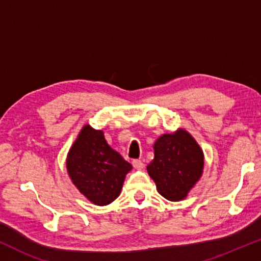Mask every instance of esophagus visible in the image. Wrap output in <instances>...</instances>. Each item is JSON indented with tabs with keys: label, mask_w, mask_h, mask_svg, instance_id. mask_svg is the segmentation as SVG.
<instances>
[{
	"label": "esophagus",
	"mask_w": 261,
	"mask_h": 261,
	"mask_svg": "<svg viewBox=\"0 0 261 261\" xmlns=\"http://www.w3.org/2000/svg\"><path fill=\"white\" fill-rule=\"evenodd\" d=\"M132 166H134L135 169H137V170H141V169L144 168V163L141 160H134L132 161Z\"/></svg>",
	"instance_id": "esophagus-1"
}]
</instances>
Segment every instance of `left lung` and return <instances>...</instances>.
I'll use <instances>...</instances> for the list:
<instances>
[{
    "label": "left lung",
    "mask_w": 261,
    "mask_h": 261,
    "mask_svg": "<svg viewBox=\"0 0 261 261\" xmlns=\"http://www.w3.org/2000/svg\"><path fill=\"white\" fill-rule=\"evenodd\" d=\"M155 157L146 169L157 192L169 201L186 199L203 171V152L188 131L162 135L153 144Z\"/></svg>",
    "instance_id": "1"
}]
</instances>
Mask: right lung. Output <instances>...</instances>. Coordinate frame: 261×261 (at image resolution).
<instances>
[{"instance_id":"right-lung-1","label":"right lung","mask_w":261,"mask_h":261,"mask_svg":"<svg viewBox=\"0 0 261 261\" xmlns=\"http://www.w3.org/2000/svg\"><path fill=\"white\" fill-rule=\"evenodd\" d=\"M66 167L80 193L97 205H106L119 196L132 166L108 144L101 130L85 125L69 149Z\"/></svg>"}]
</instances>
